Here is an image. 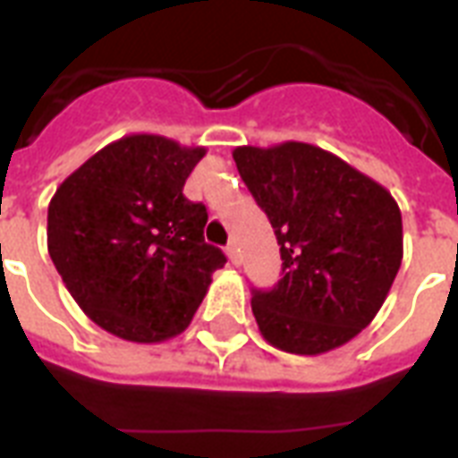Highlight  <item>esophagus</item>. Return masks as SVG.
Listing matches in <instances>:
<instances>
[{
  "label": "esophagus",
  "instance_id": "obj_1",
  "mask_svg": "<svg viewBox=\"0 0 458 458\" xmlns=\"http://www.w3.org/2000/svg\"><path fill=\"white\" fill-rule=\"evenodd\" d=\"M225 254H228V259L233 261V264H237V261H240V257H237V244L235 242H230L228 247H225Z\"/></svg>",
  "mask_w": 458,
  "mask_h": 458
}]
</instances>
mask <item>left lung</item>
Returning <instances> with one entry per match:
<instances>
[{"mask_svg":"<svg viewBox=\"0 0 458 458\" xmlns=\"http://www.w3.org/2000/svg\"><path fill=\"white\" fill-rule=\"evenodd\" d=\"M233 158L268 216L283 259L278 285L251 297L264 340L301 356L347 344L376 318L402 266L394 197L306 142L237 147Z\"/></svg>","mask_w":458,"mask_h":458,"instance_id":"8db88e82","label":"left lung"}]
</instances>
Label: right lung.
<instances>
[{"label":"right lung","instance_id":"obj_1","mask_svg":"<svg viewBox=\"0 0 458 458\" xmlns=\"http://www.w3.org/2000/svg\"><path fill=\"white\" fill-rule=\"evenodd\" d=\"M207 154L164 135H125L54 192L47 250L78 306L106 333L152 344L190 326L225 254L204 242L207 207L182 194Z\"/></svg>","mask_w":458,"mask_h":458}]
</instances>
